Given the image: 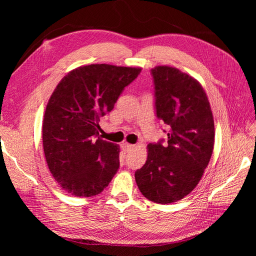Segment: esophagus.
<instances>
[{"label": "esophagus", "mask_w": 256, "mask_h": 256, "mask_svg": "<svg viewBox=\"0 0 256 256\" xmlns=\"http://www.w3.org/2000/svg\"><path fill=\"white\" fill-rule=\"evenodd\" d=\"M134 147V145H132V144H129V143H127V142H124L122 144V148L125 150V152H129L130 150H132Z\"/></svg>", "instance_id": "34e87169"}]
</instances>
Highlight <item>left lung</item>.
Masks as SVG:
<instances>
[{
  "mask_svg": "<svg viewBox=\"0 0 256 256\" xmlns=\"http://www.w3.org/2000/svg\"><path fill=\"white\" fill-rule=\"evenodd\" d=\"M152 74L157 118L168 127V144L147 145V160L134 177L147 200L170 204L200 182L214 150V124L198 80L170 66H156Z\"/></svg>",
  "mask_w": 256,
  "mask_h": 256,
  "instance_id": "8db88e82",
  "label": "left lung"
}]
</instances>
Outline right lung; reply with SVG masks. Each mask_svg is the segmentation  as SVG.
<instances>
[{
	"label": "right lung",
	"instance_id": "right-lung-1",
	"mask_svg": "<svg viewBox=\"0 0 256 256\" xmlns=\"http://www.w3.org/2000/svg\"><path fill=\"white\" fill-rule=\"evenodd\" d=\"M140 72L109 64L81 66L53 90L44 115V152L54 180L72 196L99 194L118 172L120 146L99 136V122Z\"/></svg>",
	"mask_w": 256,
	"mask_h": 256
}]
</instances>
